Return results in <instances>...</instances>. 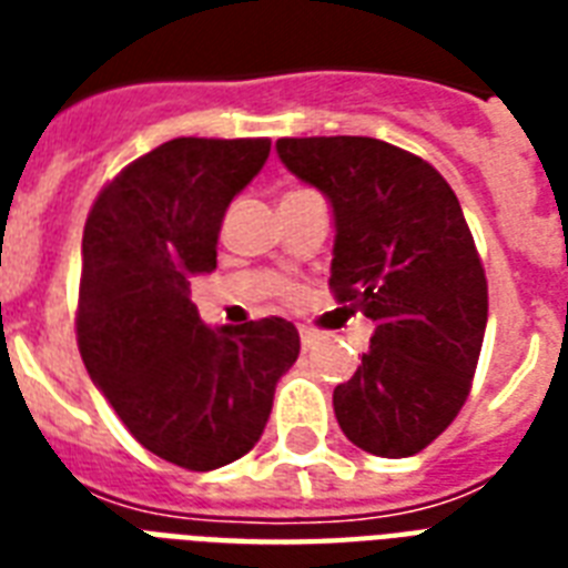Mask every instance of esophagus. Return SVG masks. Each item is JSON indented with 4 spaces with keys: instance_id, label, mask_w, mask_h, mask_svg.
Returning <instances> with one entry per match:
<instances>
[{
    "instance_id": "34e87169",
    "label": "esophagus",
    "mask_w": 568,
    "mask_h": 568,
    "mask_svg": "<svg viewBox=\"0 0 568 568\" xmlns=\"http://www.w3.org/2000/svg\"><path fill=\"white\" fill-rule=\"evenodd\" d=\"M318 333H315V329H310V327H301V347L303 351H312V347L318 345Z\"/></svg>"
}]
</instances>
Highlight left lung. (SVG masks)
Wrapping results in <instances>:
<instances>
[{"label":"left lung","instance_id":"8db88e82","mask_svg":"<svg viewBox=\"0 0 568 568\" xmlns=\"http://www.w3.org/2000/svg\"><path fill=\"white\" fill-rule=\"evenodd\" d=\"M280 162L329 200V288L374 321L333 392L338 427L374 457H413L463 409L484 345L486 276L457 194L377 138H280Z\"/></svg>","mask_w":568,"mask_h":568}]
</instances>
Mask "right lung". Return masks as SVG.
Returning <instances> with one entry per match:
<instances>
[{"label":"right lung","instance_id":"1","mask_svg":"<svg viewBox=\"0 0 568 568\" xmlns=\"http://www.w3.org/2000/svg\"><path fill=\"white\" fill-rule=\"evenodd\" d=\"M267 138H173L114 176L82 239L75 336L93 386L146 450L191 471L244 457L301 354L292 321L205 327L191 280L217 267L232 196Z\"/></svg>","mask_w":568,"mask_h":568}]
</instances>
